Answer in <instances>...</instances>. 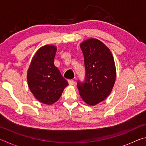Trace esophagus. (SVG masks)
Instances as JSON below:
<instances>
[{
	"label": "esophagus",
	"mask_w": 146,
	"mask_h": 146,
	"mask_svg": "<svg viewBox=\"0 0 146 146\" xmlns=\"http://www.w3.org/2000/svg\"><path fill=\"white\" fill-rule=\"evenodd\" d=\"M68 83L70 86H73L75 84V81L73 80H68Z\"/></svg>",
	"instance_id": "esophagus-1"
}]
</instances>
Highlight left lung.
<instances>
[{
    "label": "left lung",
    "mask_w": 146,
    "mask_h": 146,
    "mask_svg": "<svg viewBox=\"0 0 146 146\" xmlns=\"http://www.w3.org/2000/svg\"><path fill=\"white\" fill-rule=\"evenodd\" d=\"M86 68L84 82H77L81 98L95 106L111 92L116 79L114 59L107 46L96 38H90L80 44Z\"/></svg>",
    "instance_id": "left-lung-1"
}]
</instances>
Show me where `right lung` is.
<instances>
[{"label": "right lung", "instance_id": "right-lung-1", "mask_svg": "<svg viewBox=\"0 0 146 146\" xmlns=\"http://www.w3.org/2000/svg\"><path fill=\"white\" fill-rule=\"evenodd\" d=\"M56 48L46 45L33 56L27 73L28 87L34 97L45 104L56 102L66 86L67 80L54 65Z\"/></svg>", "mask_w": 146, "mask_h": 146}]
</instances>
